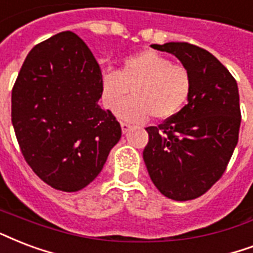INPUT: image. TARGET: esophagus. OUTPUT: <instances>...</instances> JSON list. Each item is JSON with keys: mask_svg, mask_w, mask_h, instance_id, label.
<instances>
[{"mask_svg": "<svg viewBox=\"0 0 253 253\" xmlns=\"http://www.w3.org/2000/svg\"><path fill=\"white\" fill-rule=\"evenodd\" d=\"M121 127H122V132H123V134H126L127 131L130 130L131 125H128V123H126V122H121Z\"/></svg>", "mask_w": 253, "mask_h": 253, "instance_id": "esophagus-1", "label": "esophagus"}]
</instances>
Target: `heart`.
Masks as SVG:
<instances>
[{"mask_svg": "<svg viewBox=\"0 0 253 253\" xmlns=\"http://www.w3.org/2000/svg\"><path fill=\"white\" fill-rule=\"evenodd\" d=\"M132 95L119 106L117 113L128 121H165L182 110L192 90V77L187 67L154 50H143L123 59L119 70L102 77L105 105L117 109L123 98Z\"/></svg>", "mask_w": 253, "mask_h": 253, "instance_id": "heart-1", "label": "heart"}]
</instances>
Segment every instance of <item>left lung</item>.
<instances>
[{"label": "left lung", "instance_id": "obj_1", "mask_svg": "<svg viewBox=\"0 0 253 253\" xmlns=\"http://www.w3.org/2000/svg\"><path fill=\"white\" fill-rule=\"evenodd\" d=\"M173 54L192 77L188 103L158 126L146 127L143 159L161 194L184 202L206 194L225 172L242 122L238 84L207 50L188 42L151 45Z\"/></svg>", "mask_w": 253, "mask_h": 253}]
</instances>
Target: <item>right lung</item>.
I'll list each match as a JSON object with an SVG mask.
<instances>
[{
    "instance_id": "right-lung-1",
    "label": "right lung",
    "mask_w": 253,
    "mask_h": 253,
    "mask_svg": "<svg viewBox=\"0 0 253 253\" xmlns=\"http://www.w3.org/2000/svg\"><path fill=\"white\" fill-rule=\"evenodd\" d=\"M102 71L80 37L59 33L30 50L11 90V123L25 161L55 190L75 192L103 169L122 135L102 110Z\"/></svg>"
}]
</instances>
